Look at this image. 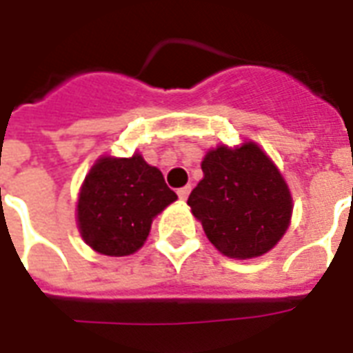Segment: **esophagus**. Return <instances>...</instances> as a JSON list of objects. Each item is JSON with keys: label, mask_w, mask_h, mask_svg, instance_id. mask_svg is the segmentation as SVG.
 I'll return each mask as SVG.
<instances>
[{"label": "esophagus", "mask_w": 353, "mask_h": 353, "mask_svg": "<svg viewBox=\"0 0 353 353\" xmlns=\"http://www.w3.org/2000/svg\"><path fill=\"white\" fill-rule=\"evenodd\" d=\"M188 194H190V185H187V187H181L179 190H177V196H179V200H187Z\"/></svg>", "instance_id": "esophagus-1"}]
</instances>
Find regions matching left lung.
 Here are the masks:
<instances>
[{
	"label": "left lung",
	"instance_id": "1",
	"mask_svg": "<svg viewBox=\"0 0 353 353\" xmlns=\"http://www.w3.org/2000/svg\"><path fill=\"white\" fill-rule=\"evenodd\" d=\"M201 170L187 203L214 248L233 259L272 250L290 224L292 198L270 157L255 142L222 144L207 152Z\"/></svg>",
	"mask_w": 353,
	"mask_h": 353
}]
</instances>
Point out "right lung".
I'll list each match as a JSON object with an SVG mask.
<instances>
[{
	"mask_svg": "<svg viewBox=\"0 0 353 353\" xmlns=\"http://www.w3.org/2000/svg\"><path fill=\"white\" fill-rule=\"evenodd\" d=\"M177 196L141 153L101 157L85 177L77 200L81 236L98 254L122 257L141 248L152 220Z\"/></svg>",
	"mask_w": 353,
	"mask_h": 353,
	"instance_id": "obj_1",
	"label": "right lung"
}]
</instances>
